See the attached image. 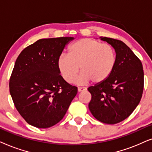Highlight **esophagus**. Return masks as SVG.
Returning a JSON list of instances; mask_svg holds the SVG:
<instances>
[{"label":"esophagus","instance_id":"obj_1","mask_svg":"<svg viewBox=\"0 0 152 152\" xmlns=\"http://www.w3.org/2000/svg\"><path fill=\"white\" fill-rule=\"evenodd\" d=\"M86 90V88H78V92H83V91Z\"/></svg>","mask_w":152,"mask_h":152}]
</instances>
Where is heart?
<instances>
[{
    "label": "heart",
    "instance_id": "obj_1",
    "mask_svg": "<svg viewBox=\"0 0 152 152\" xmlns=\"http://www.w3.org/2000/svg\"><path fill=\"white\" fill-rule=\"evenodd\" d=\"M116 62L115 50L108 44L84 38L74 42L69 48V54H62L58 61L60 74L72 83L80 71L76 83L86 84L90 80L100 83L112 73Z\"/></svg>",
    "mask_w": 152,
    "mask_h": 152
}]
</instances>
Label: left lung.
<instances>
[{
  "label": "left lung",
  "instance_id": "8db88e82",
  "mask_svg": "<svg viewBox=\"0 0 152 152\" xmlns=\"http://www.w3.org/2000/svg\"><path fill=\"white\" fill-rule=\"evenodd\" d=\"M114 48L116 62L104 81L88 88L89 109L97 120L115 124L124 120L139 104L144 88V72L139 58L124 42L101 37Z\"/></svg>",
  "mask_w": 152,
  "mask_h": 152
}]
</instances>
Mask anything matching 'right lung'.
<instances>
[{"label":"right lung","instance_id":"obj_1","mask_svg":"<svg viewBox=\"0 0 152 152\" xmlns=\"http://www.w3.org/2000/svg\"><path fill=\"white\" fill-rule=\"evenodd\" d=\"M74 37L41 39L27 46L16 60L10 79V92L15 106L32 126H54L63 118L77 94L60 75L58 61Z\"/></svg>","mask_w":152,"mask_h":152}]
</instances>
